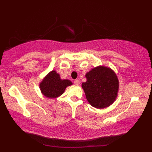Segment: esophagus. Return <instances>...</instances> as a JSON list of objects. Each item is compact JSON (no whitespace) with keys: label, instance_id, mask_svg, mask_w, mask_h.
Here are the masks:
<instances>
[{"label":"esophagus","instance_id":"1","mask_svg":"<svg viewBox=\"0 0 152 152\" xmlns=\"http://www.w3.org/2000/svg\"><path fill=\"white\" fill-rule=\"evenodd\" d=\"M74 84H75V85L78 86L80 84V81H79L78 80H75L74 81Z\"/></svg>","mask_w":152,"mask_h":152}]
</instances>
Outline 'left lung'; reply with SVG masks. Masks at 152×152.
<instances>
[{
  "label": "left lung",
  "mask_w": 152,
  "mask_h": 152,
  "mask_svg": "<svg viewBox=\"0 0 152 152\" xmlns=\"http://www.w3.org/2000/svg\"><path fill=\"white\" fill-rule=\"evenodd\" d=\"M87 81L82 87L88 102L93 107L105 108L116 100L119 91V80L111 68L99 65L86 74Z\"/></svg>",
  "instance_id": "8db88e82"
}]
</instances>
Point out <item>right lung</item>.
Instances as JSON below:
<instances>
[{
	"label": "right lung",
	"mask_w": 152,
	"mask_h": 152,
	"mask_svg": "<svg viewBox=\"0 0 152 152\" xmlns=\"http://www.w3.org/2000/svg\"><path fill=\"white\" fill-rule=\"evenodd\" d=\"M69 80L61 79L60 74L56 70H51L39 83L40 91L44 96L50 99H56L61 96L68 86H72Z\"/></svg>",
	"instance_id": "add662e5"
}]
</instances>
